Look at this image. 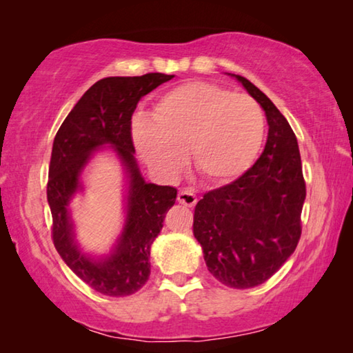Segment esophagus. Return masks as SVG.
Masks as SVG:
<instances>
[{
    "instance_id": "34e87169",
    "label": "esophagus",
    "mask_w": 353,
    "mask_h": 353,
    "mask_svg": "<svg viewBox=\"0 0 353 353\" xmlns=\"http://www.w3.org/2000/svg\"><path fill=\"white\" fill-rule=\"evenodd\" d=\"M177 201H179V204L187 205V207H194L196 202H198V199H196L194 191L193 190H188V188L179 191Z\"/></svg>"
}]
</instances>
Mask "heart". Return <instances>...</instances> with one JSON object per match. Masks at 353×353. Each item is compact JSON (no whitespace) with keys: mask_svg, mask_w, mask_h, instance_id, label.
Here are the masks:
<instances>
[{"mask_svg":"<svg viewBox=\"0 0 353 353\" xmlns=\"http://www.w3.org/2000/svg\"><path fill=\"white\" fill-rule=\"evenodd\" d=\"M265 117L248 94L232 93L207 82H187L157 99L151 121L134 128V145L141 159L165 177L190 163L210 183L235 181L259 154Z\"/></svg>","mask_w":353,"mask_h":353,"instance_id":"b5f03b06","label":"heart"}]
</instances>
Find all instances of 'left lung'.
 Masks as SVG:
<instances>
[{
	"instance_id": "left-lung-1",
	"label": "left lung",
	"mask_w": 353,
	"mask_h": 353,
	"mask_svg": "<svg viewBox=\"0 0 353 353\" xmlns=\"http://www.w3.org/2000/svg\"><path fill=\"white\" fill-rule=\"evenodd\" d=\"M227 74L265 110L268 140L252 168L196 204L193 234L214 279L246 290L266 282L294 252L307 193L290 123L246 77Z\"/></svg>"
}]
</instances>
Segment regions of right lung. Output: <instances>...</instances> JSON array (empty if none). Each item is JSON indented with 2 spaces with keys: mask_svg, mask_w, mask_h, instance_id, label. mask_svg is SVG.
Masks as SVG:
<instances>
[{
  "mask_svg": "<svg viewBox=\"0 0 353 353\" xmlns=\"http://www.w3.org/2000/svg\"><path fill=\"white\" fill-rule=\"evenodd\" d=\"M172 77L163 73L104 77L82 94L52 143L46 188L52 241L70 270L104 296L134 294L146 283L151 274V244L177 198L176 188L146 182L130 135V119L139 101ZM107 148L123 170L125 221L110 252L93 254L77 241L70 204L85 190L86 166Z\"/></svg>",
  "mask_w": 353,
  "mask_h": 353,
  "instance_id": "add662e5",
  "label": "right lung"
}]
</instances>
